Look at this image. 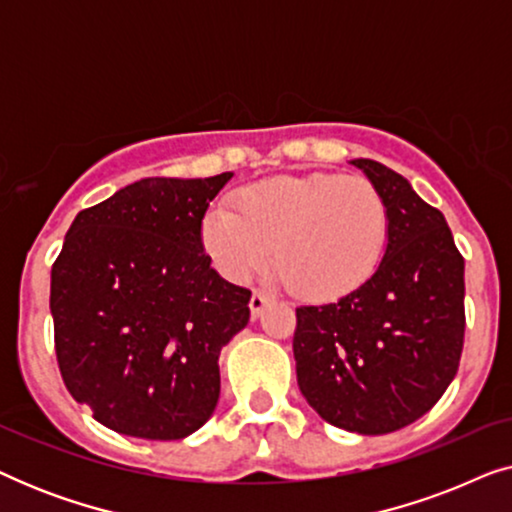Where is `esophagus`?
Listing matches in <instances>:
<instances>
[{"label": "esophagus", "mask_w": 512, "mask_h": 512, "mask_svg": "<svg viewBox=\"0 0 512 512\" xmlns=\"http://www.w3.org/2000/svg\"><path fill=\"white\" fill-rule=\"evenodd\" d=\"M268 303H270V298L265 296V293H261V291H254V296H251V300H249V310H251V317H254V319L261 317L265 307H268Z\"/></svg>", "instance_id": "1"}]
</instances>
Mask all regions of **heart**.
Listing matches in <instances>:
<instances>
[{
	"label": "heart",
	"instance_id": "heart-1",
	"mask_svg": "<svg viewBox=\"0 0 512 512\" xmlns=\"http://www.w3.org/2000/svg\"><path fill=\"white\" fill-rule=\"evenodd\" d=\"M214 207L202 242L233 282L277 272L300 298L335 300L375 275L389 235V209L366 179L331 172L279 174L240 188Z\"/></svg>",
	"mask_w": 512,
	"mask_h": 512
}]
</instances>
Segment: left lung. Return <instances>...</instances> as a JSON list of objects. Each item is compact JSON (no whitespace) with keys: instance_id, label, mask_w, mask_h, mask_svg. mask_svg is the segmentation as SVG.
I'll list each match as a JSON object with an SVG mask.
<instances>
[{"instance_id":"8db88e82","label":"left lung","mask_w":512,"mask_h":512,"mask_svg":"<svg viewBox=\"0 0 512 512\" xmlns=\"http://www.w3.org/2000/svg\"><path fill=\"white\" fill-rule=\"evenodd\" d=\"M389 209L387 247L361 289L296 307L300 394L338 429L382 436L426 415L464 347V258L436 207L370 158L349 160Z\"/></svg>"}]
</instances>
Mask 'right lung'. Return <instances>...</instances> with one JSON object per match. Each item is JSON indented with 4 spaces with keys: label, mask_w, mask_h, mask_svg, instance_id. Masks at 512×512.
Masks as SVG:
<instances>
[{
    "label": "right lung",
    "mask_w": 512,
    "mask_h": 512,
    "mask_svg": "<svg viewBox=\"0 0 512 512\" xmlns=\"http://www.w3.org/2000/svg\"><path fill=\"white\" fill-rule=\"evenodd\" d=\"M230 179H139L67 230L51 270L55 354L74 401L111 431L179 440L214 415L221 349L249 324L251 298L202 244Z\"/></svg>",
    "instance_id": "right-lung-1"
}]
</instances>
